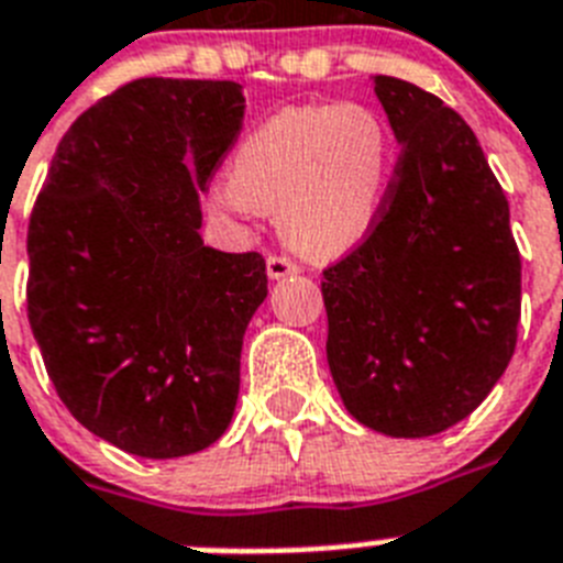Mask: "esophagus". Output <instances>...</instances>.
I'll return each mask as SVG.
<instances>
[{
	"label": "esophagus",
	"instance_id": "34e87169",
	"mask_svg": "<svg viewBox=\"0 0 563 563\" xmlns=\"http://www.w3.org/2000/svg\"><path fill=\"white\" fill-rule=\"evenodd\" d=\"M266 266L272 280H283V277H291V274L300 272V266H297L295 260L283 257V254H272V257L266 260Z\"/></svg>",
	"mask_w": 563,
	"mask_h": 563
}]
</instances>
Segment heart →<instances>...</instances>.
Here are the masks:
<instances>
[{
  "instance_id": "b5f03b06",
  "label": "heart",
  "mask_w": 563,
  "mask_h": 563,
  "mask_svg": "<svg viewBox=\"0 0 563 563\" xmlns=\"http://www.w3.org/2000/svg\"><path fill=\"white\" fill-rule=\"evenodd\" d=\"M393 167L396 141L369 103L289 107L242 141L213 205L242 219L277 213L295 249L335 257L376 228Z\"/></svg>"
}]
</instances>
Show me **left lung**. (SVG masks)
Wrapping results in <instances>:
<instances>
[{"mask_svg":"<svg viewBox=\"0 0 563 563\" xmlns=\"http://www.w3.org/2000/svg\"><path fill=\"white\" fill-rule=\"evenodd\" d=\"M401 155L376 228L323 272L327 361L346 410L387 437H433L509 367L520 251L472 126L437 95L376 75Z\"/></svg>","mask_w":563,"mask_h":563,"instance_id":"left-lung-1","label":"left lung"}]
</instances>
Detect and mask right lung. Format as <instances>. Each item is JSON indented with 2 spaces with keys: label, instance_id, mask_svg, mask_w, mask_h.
<instances>
[{
  "label": "right lung",
  "instance_id": "right-lung-1",
  "mask_svg": "<svg viewBox=\"0 0 563 563\" xmlns=\"http://www.w3.org/2000/svg\"><path fill=\"white\" fill-rule=\"evenodd\" d=\"M242 112L234 80H132L71 123L31 213L29 321L48 378L135 456L205 451L234 416L266 260L208 249L199 194Z\"/></svg>",
  "mask_w": 563,
  "mask_h": 563
}]
</instances>
